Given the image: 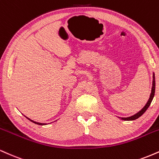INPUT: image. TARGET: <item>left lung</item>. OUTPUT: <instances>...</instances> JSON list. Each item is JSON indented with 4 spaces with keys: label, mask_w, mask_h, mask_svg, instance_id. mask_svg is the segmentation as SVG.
<instances>
[{
    "label": "left lung",
    "mask_w": 159,
    "mask_h": 159,
    "mask_svg": "<svg viewBox=\"0 0 159 159\" xmlns=\"http://www.w3.org/2000/svg\"><path fill=\"white\" fill-rule=\"evenodd\" d=\"M155 90H156V80H155V74H154V72H153L152 90H151L150 96H149V98L148 101H147V104L144 105V107L141 109V110H140V111H138V113H136L135 114L132 115V116H128V117H121V118L119 117L120 119H121L122 120H125V121H132V120H137L138 118H139L140 116H142V115L145 113V111L147 110V108L149 107L151 102H152L153 97H154V95H155Z\"/></svg>",
    "instance_id": "obj_1"
}]
</instances>
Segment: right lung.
Listing matches in <instances>:
<instances>
[{"instance_id": "right-lung-1", "label": "right lung", "mask_w": 159, "mask_h": 159, "mask_svg": "<svg viewBox=\"0 0 159 159\" xmlns=\"http://www.w3.org/2000/svg\"><path fill=\"white\" fill-rule=\"evenodd\" d=\"M25 117H26V118H27V116H25ZM27 119H28L29 120H30V121H31V122H33V123H35V124H37V125H47V124H46V123H38V122L34 121V120H32L29 119V118H27Z\"/></svg>"}]
</instances>
